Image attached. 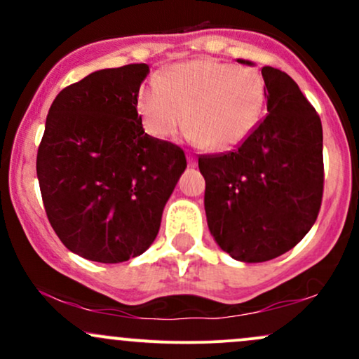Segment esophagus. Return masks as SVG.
<instances>
[{"mask_svg":"<svg viewBox=\"0 0 359 359\" xmlns=\"http://www.w3.org/2000/svg\"><path fill=\"white\" fill-rule=\"evenodd\" d=\"M187 162H189V167H196L197 165V162H196V158H194V156L189 154L187 155Z\"/></svg>","mask_w":359,"mask_h":359,"instance_id":"1","label":"esophagus"}]
</instances>
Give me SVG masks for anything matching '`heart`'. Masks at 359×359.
<instances>
[{"label": "heart", "instance_id": "1", "mask_svg": "<svg viewBox=\"0 0 359 359\" xmlns=\"http://www.w3.org/2000/svg\"><path fill=\"white\" fill-rule=\"evenodd\" d=\"M265 96L257 69L197 59L175 64L162 79L142 86L137 111L154 138H170L187 121L194 142L222 151L240 145L255 130Z\"/></svg>", "mask_w": 359, "mask_h": 359}]
</instances>
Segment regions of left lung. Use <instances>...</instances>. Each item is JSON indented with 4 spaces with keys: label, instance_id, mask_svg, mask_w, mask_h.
Listing matches in <instances>:
<instances>
[{
    "label": "left lung",
    "instance_id": "obj_1",
    "mask_svg": "<svg viewBox=\"0 0 359 359\" xmlns=\"http://www.w3.org/2000/svg\"><path fill=\"white\" fill-rule=\"evenodd\" d=\"M262 76L269 114L236 150L199 156L209 231L246 263L294 248L316 222L324 192L319 114L288 74L266 65Z\"/></svg>",
    "mask_w": 359,
    "mask_h": 359
}]
</instances>
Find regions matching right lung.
Returning <instances> with one entry per match:
<instances>
[{
	"label": "right lung",
	"mask_w": 359,
	"mask_h": 359,
	"mask_svg": "<svg viewBox=\"0 0 359 359\" xmlns=\"http://www.w3.org/2000/svg\"><path fill=\"white\" fill-rule=\"evenodd\" d=\"M147 64L102 69L62 89L36 154L43 208L72 253L100 263L138 257L187 167L174 143L145 133L137 111Z\"/></svg>",
	"instance_id": "right-lung-1"
}]
</instances>
